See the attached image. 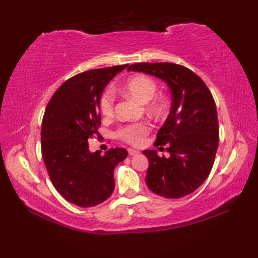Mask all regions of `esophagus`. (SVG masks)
I'll list each match as a JSON object with an SVG mask.
<instances>
[{"instance_id":"34e87169","label":"esophagus","mask_w":258,"mask_h":258,"mask_svg":"<svg viewBox=\"0 0 258 258\" xmlns=\"http://www.w3.org/2000/svg\"><path fill=\"white\" fill-rule=\"evenodd\" d=\"M127 152H128V155H131V156H133V155H138L139 154V151H136V150H133V149H128L127 150Z\"/></svg>"}]
</instances>
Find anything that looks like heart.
Instances as JSON below:
<instances>
[{"label":"heart","mask_w":258,"mask_h":258,"mask_svg":"<svg viewBox=\"0 0 258 258\" xmlns=\"http://www.w3.org/2000/svg\"><path fill=\"white\" fill-rule=\"evenodd\" d=\"M124 91L142 103L150 102L154 97L157 85L155 81L146 75H135L130 78L124 84ZM115 95L112 89H106L101 96L100 108L104 115L111 116L114 112ZM150 108L158 112L163 108V102L161 100H153L150 103ZM150 124L146 122H136L122 126L117 131V135L120 139L133 145H141L144 138L150 132Z\"/></svg>","instance_id":"b5f03b06"}]
</instances>
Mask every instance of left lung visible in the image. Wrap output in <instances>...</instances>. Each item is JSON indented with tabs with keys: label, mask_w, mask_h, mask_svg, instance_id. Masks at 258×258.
Instances as JSON below:
<instances>
[{
	"label": "left lung",
	"mask_w": 258,
	"mask_h": 258,
	"mask_svg": "<svg viewBox=\"0 0 258 258\" xmlns=\"http://www.w3.org/2000/svg\"><path fill=\"white\" fill-rule=\"evenodd\" d=\"M127 71L149 74L165 82L172 106L157 132L155 145H166L169 157L145 150L149 188L166 199L193 193L208 177L218 146L215 101L199 75L174 63H136Z\"/></svg>",
	"instance_id": "obj_1"
}]
</instances>
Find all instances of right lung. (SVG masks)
I'll use <instances>...</instances> for the list:
<instances>
[{
	"label": "right lung",
	"instance_id": "obj_1",
	"mask_svg": "<svg viewBox=\"0 0 258 258\" xmlns=\"http://www.w3.org/2000/svg\"><path fill=\"white\" fill-rule=\"evenodd\" d=\"M126 65L80 73L58 87L42 122V156L54 187L68 202L92 207L106 201L115 186L114 168L127 156L125 149L89 150L98 134L102 93Z\"/></svg>",
	"mask_w": 258,
	"mask_h": 258
}]
</instances>
